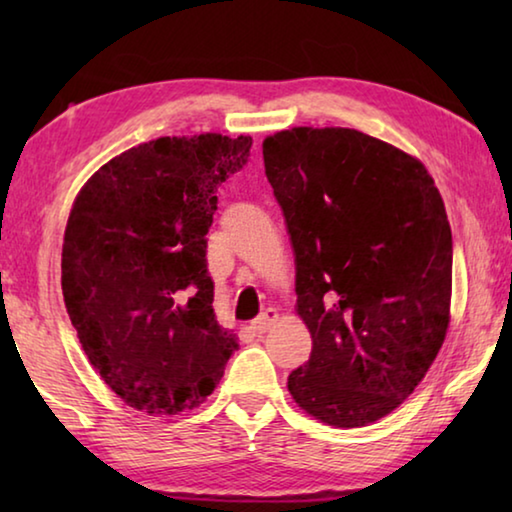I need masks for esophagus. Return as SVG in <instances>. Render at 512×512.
<instances>
[{"label":"esophagus","mask_w":512,"mask_h":512,"mask_svg":"<svg viewBox=\"0 0 512 512\" xmlns=\"http://www.w3.org/2000/svg\"><path fill=\"white\" fill-rule=\"evenodd\" d=\"M275 320H277V311L275 309H266L262 316L255 318L253 323H250V329H253L255 334H266L268 329L275 325Z\"/></svg>","instance_id":"34e87169"}]
</instances>
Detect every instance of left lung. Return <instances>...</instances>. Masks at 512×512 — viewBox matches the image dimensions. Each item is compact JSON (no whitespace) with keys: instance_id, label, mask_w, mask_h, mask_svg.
<instances>
[{"instance_id":"1","label":"left lung","mask_w":512,"mask_h":512,"mask_svg":"<svg viewBox=\"0 0 512 512\" xmlns=\"http://www.w3.org/2000/svg\"><path fill=\"white\" fill-rule=\"evenodd\" d=\"M262 149L314 341L289 393L320 422L366 427L415 391L445 341V203L420 160L354 128H291Z\"/></svg>"}]
</instances>
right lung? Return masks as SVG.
Listing matches in <instances>:
<instances>
[{
    "label": "right lung",
    "instance_id": "add662e5",
    "mask_svg": "<svg viewBox=\"0 0 512 512\" xmlns=\"http://www.w3.org/2000/svg\"><path fill=\"white\" fill-rule=\"evenodd\" d=\"M253 137H158L83 185L63 241V296L94 370L128 406L196 409L239 348L216 323L207 230Z\"/></svg>",
    "mask_w": 512,
    "mask_h": 512
}]
</instances>
